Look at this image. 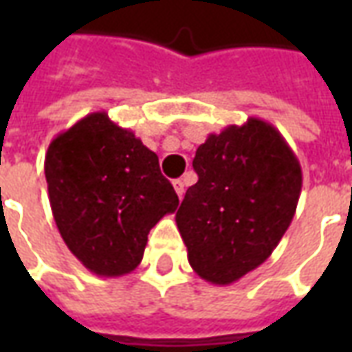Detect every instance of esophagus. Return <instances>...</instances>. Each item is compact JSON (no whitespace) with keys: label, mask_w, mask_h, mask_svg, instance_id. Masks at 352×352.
Returning <instances> with one entry per match:
<instances>
[{"label":"esophagus","mask_w":352,"mask_h":352,"mask_svg":"<svg viewBox=\"0 0 352 352\" xmlns=\"http://www.w3.org/2000/svg\"><path fill=\"white\" fill-rule=\"evenodd\" d=\"M173 188H175L179 199H183V196H184V183H183V181H181V179H177V181H173Z\"/></svg>","instance_id":"1"}]
</instances>
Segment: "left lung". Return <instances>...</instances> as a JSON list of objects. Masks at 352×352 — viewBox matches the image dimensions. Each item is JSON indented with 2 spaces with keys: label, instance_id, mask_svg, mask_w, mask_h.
Returning a JSON list of instances; mask_svg holds the SVG:
<instances>
[{
  "label": "left lung",
  "instance_id": "left-lung-1",
  "mask_svg": "<svg viewBox=\"0 0 352 352\" xmlns=\"http://www.w3.org/2000/svg\"><path fill=\"white\" fill-rule=\"evenodd\" d=\"M192 184L175 214L188 262L211 285H232L272 256L294 219L302 166L262 118L209 133L196 151Z\"/></svg>",
  "mask_w": 352,
  "mask_h": 352
}]
</instances>
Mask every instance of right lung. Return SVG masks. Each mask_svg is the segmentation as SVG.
<instances>
[{
	"instance_id": "add662e5",
	"label": "right lung",
	"mask_w": 352,
	"mask_h": 352,
	"mask_svg": "<svg viewBox=\"0 0 352 352\" xmlns=\"http://www.w3.org/2000/svg\"><path fill=\"white\" fill-rule=\"evenodd\" d=\"M45 177L60 236L100 277L133 272L151 228L179 206L158 156L105 111L90 113L50 141Z\"/></svg>"
}]
</instances>
